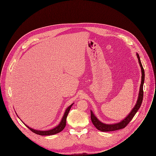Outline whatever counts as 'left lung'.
Listing matches in <instances>:
<instances>
[{
  "mask_svg": "<svg viewBox=\"0 0 156 156\" xmlns=\"http://www.w3.org/2000/svg\"><path fill=\"white\" fill-rule=\"evenodd\" d=\"M137 58L138 59V62L140 63L141 69V85H140V91H139V95H138V98L136 102V104H135V107L131 111V112L128 115V116L124 119L122 121L120 122L114 124H106L101 122L99 121L98 118L94 115L92 111H91V119L94 124V126L96 127V128L102 132H110V131H114V130H119L121 129L124 128L132 119L133 116H135V113L137 112L138 109L140 108L141 104L142 103L143 98V83H144V71L143 68L142 64L140 61V58L139 57V55L136 54Z\"/></svg>",
  "mask_w": 156,
  "mask_h": 156,
  "instance_id": "1",
  "label": "left lung"
}]
</instances>
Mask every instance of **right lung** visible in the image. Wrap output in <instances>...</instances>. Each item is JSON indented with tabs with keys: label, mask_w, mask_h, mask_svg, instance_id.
<instances>
[{
	"label": "right lung",
	"mask_w": 156,
	"mask_h": 156,
	"mask_svg": "<svg viewBox=\"0 0 156 156\" xmlns=\"http://www.w3.org/2000/svg\"><path fill=\"white\" fill-rule=\"evenodd\" d=\"M73 104H72L70 106H69L68 107V108L65 111V113L62 118V119L60 122V123L59 124L58 126H57V127H55V128L52 129H51L49 130H45V131H41V130H34L30 127H29V126H27V125H26L32 132L35 133L36 134H38V135H54V134H56V133H58L59 132H60L62 130H63V129L65 128V126H66V118H67V116L68 115V113L72 107Z\"/></svg>",
	"instance_id": "add662e5"
}]
</instances>
